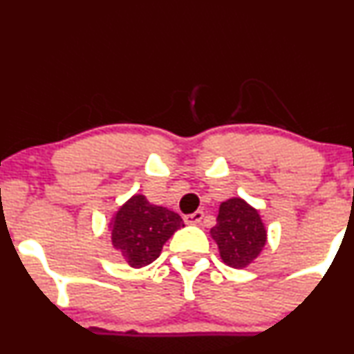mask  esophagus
I'll use <instances>...</instances> for the list:
<instances>
[{"label":"esophagus","instance_id":"1","mask_svg":"<svg viewBox=\"0 0 354 354\" xmlns=\"http://www.w3.org/2000/svg\"><path fill=\"white\" fill-rule=\"evenodd\" d=\"M203 218H204V212L203 211H196V212H193V214H186L185 216V223L194 225V224L201 223Z\"/></svg>","mask_w":354,"mask_h":354}]
</instances>
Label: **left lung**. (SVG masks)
Returning a JSON list of instances; mask_svg holds the SVG:
<instances>
[{"instance_id": "8db88e82", "label": "left lung", "mask_w": 354, "mask_h": 354, "mask_svg": "<svg viewBox=\"0 0 354 354\" xmlns=\"http://www.w3.org/2000/svg\"><path fill=\"white\" fill-rule=\"evenodd\" d=\"M218 223L211 229L225 266L244 269L257 259L267 242V231L259 211L244 199L232 198L221 203Z\"/></svg>"}]
</instances>
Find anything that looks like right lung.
Wrapping results in <instances>:
<instances>
[{
	"instance_id": "obj_1",
	"label": "right lung",
	"mask_w": 354,
	"mask_h": 354,
	"mask_svg": "<svg viewBox=\"0 0 354 354\" xmlns=\"http://www.w3.org/2000/svg\"><path fill=\"white\" fill-rule=\"evenodd\" d=\"M180 227H185L180 214L135 194L112 218L110 237L127 263L140 269L160 257L165 242Z\"/></svg>"
}]
</instances>
